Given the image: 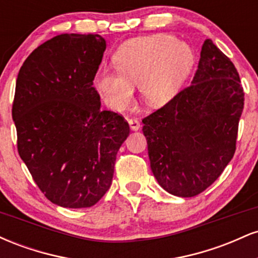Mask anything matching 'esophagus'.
Masks as SVG:
<instances>
[{
	"mask_svg": "<svg viewBox=\"0 0 258 258\" xmlns=\"http://www.w3.org/2000/svg\"><path fill=\"white\" fill-rule=\"evenodd\" d=\"M128 125L131 127V130L133 131H137V130L141 127V122H139V120L137 117H132V119L128 120Z\"/></svg>",
	"mask_w": 258,
	"mask_h": 258,
	"instance_id": "34e87169",
	"label": "esophagus"
}]
</instances>
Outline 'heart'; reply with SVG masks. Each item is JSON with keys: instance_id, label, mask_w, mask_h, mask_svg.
I'll return each mask as SVG.
<instances>
[{"instance_id": "heart-1", "label": "heart", "mask_w": 258, "mask_h": 258, "mask_svg": "<svg viewBox=\"0 0 258 258\" xmlns=\"http://www.w3.org/2000/svg\"><path fill=\"white\" fill-rule=\"evenodd\" d=\"M117 72L99 70L93 85L103 100L121 111L132 103L133 87L150 108L167 104L179 91L193 63L189 47L170 35L127 40L114 54Z\"/></svg>"}]
</instances>
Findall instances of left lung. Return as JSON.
Here are the masks:
<instances>
[{
	"instance_id": "left-lung-1",
	"label": "left lung",
	"mask_w": 258,
	"mask_h": 258,
	"mask_svg": "<svg viewBox=\"0 0 258 258\" xmlns=\"http://www.w3.org/2000/svg\"><path fill=\"white\" fill-rule=\"evenodd\" d=\"M244 88L230 59L206 40L191 85L144 117L150 167L167 193L197 197L233 159Z\"/></svg>"
}]
</instances>
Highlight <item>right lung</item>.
<instances>
[{
    "mask_svg": "<svg viewBox=\"0 0 258 258\" xmlns=\"http://www.w3.org/2000/svg\"><path fill=\"white\" fill-rule=\"evenodd\" d=\"M105 47L97 34L58 35L34 49L18 74L12 106L18 153L55 205L98 203L130 135L123 116L100 109L93 87Z\"/></svg>",
    "mask_w": 258,
    "mask_h": 258,
    "instance_id": "add662e5",
    "label": "right lung"
}]
</instances>
